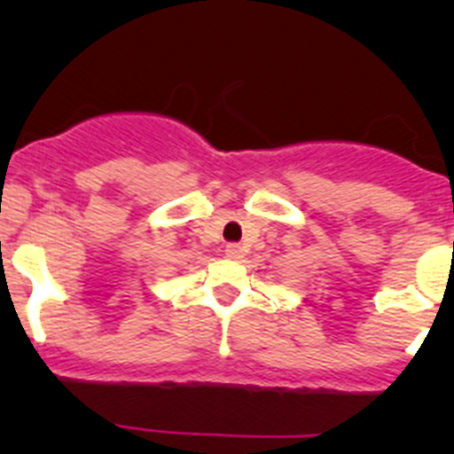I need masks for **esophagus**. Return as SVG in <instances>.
<instances>
[{
    "label": "esophagus",
    "instance_id": "obj_1",
    "mask_svg": "<svg viewBox=\"0 0 454 454\" xmlns=\"http://www.w3.org/2000/svg\"><path fill=\"white\" fill-rule=\"evenodd\" d=\"M223 253H226L228 259L237 261V259H241V256H244V248H241L239 244H228V246H226V250H223Z\"/></svg>",
    "mask_w": 454,
    "mask_h": 454
}]
</instances>
